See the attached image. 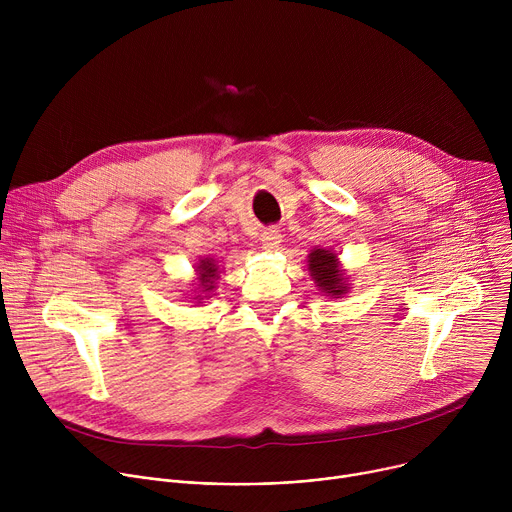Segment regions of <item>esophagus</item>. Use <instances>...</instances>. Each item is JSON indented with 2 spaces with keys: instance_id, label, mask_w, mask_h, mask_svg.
I'll return each mask as SVG.
<instances>
[{
  "instance_id": "obj_1",
  "label": "esophagus",
  "mask_w": 512,
  "mask_h": 512,
  "mask_svg": "<svg viewBox=\"0 0 512 512\" xmlns=\"http://www.w3.org/2000/svg\"><path fill=\"white\" fill-rule=\"evenodd\" d=\"M279 243H281L279 231H275V229H265V231L261 233V247H263L265 251H275V249L279 247Z\"/></svg>"
}]
</instances>
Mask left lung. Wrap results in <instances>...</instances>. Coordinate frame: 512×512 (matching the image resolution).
Returning a JSON list of instances; mask_svg holds the SVG:
<instances>
[{
  "instance_id": "obj_1",
  "label": "left lung",
  "mask_w": 512,
  "mask_h": 512,
  "mask_svg": "<svg viewBox=\"0 0 512 512\" xmlns=\"http://www.w3.org/2000/svg\"><path fill=\"white\" fill-rule=\"evenodd\" d=\"M308 269L316 287L324 291V296L342 298L344 294H348V277L344 275L336 253L328 249H314L308 255Z\"/></svg>"
}]
</instances>
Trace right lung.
<instances>
[{"instance_id": "right-lung-1", "label": "right lung", "mask_w": 512, "mask_h": 512, "mask_svg": "<svg viewBox=\"0 0 512 512\" xmlns=\"http://www.w3.org/2000/svg\"><path fill=\"white\" fill-rule=\"evenodd\" d=\"M196 279H198V289L204 298L214 289V279L218 277V263L212 257H200L196 263ZM194 300H202V296H196ZM200 304V302H198Z\"/></svg>"}]
</instances>
